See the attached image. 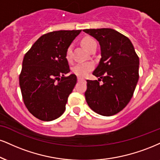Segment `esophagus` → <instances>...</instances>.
Returning a JSON list of instances; mask_svg holds the SVG:
<instances>
[{
    "mask_svg": "<svg viewBox=\"0 0 160 160\" xmlns=\"http://www.w3.org/2000/svg\"><path fill=\"white\" fill-rule=\"evenodd\" d=\"M78 80L79 82H80V81H84L83 79H82V78H78Z\"/></svg>",
    "mask_w": 160,
    "mask_h": 160,
    "instance_id": "esophagus-1",
    "label": "esophagus"
}]
</instances>
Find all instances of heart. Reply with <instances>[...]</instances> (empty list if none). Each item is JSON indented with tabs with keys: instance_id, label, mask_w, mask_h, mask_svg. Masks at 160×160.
Wrapping results in <instances>:
<instances>
[{
	"instance_id": "b5f03b06",
	"label": "heart",
	"mask_w": 160,
	"mask_h": 160,
	"mask_svg": "<svg viewBox=\"0 0 160 160\" xmlns=\"http://www.w3.org/2000/svg\"><path fill=\"white\" fill-rule=\"evenodd\" d=\"M81 44L88 51L92 48L93 46L97 45L95 40L93 38L90 37V36H86L81 40ZM72 47L70 45L67 48L66 52H65V58L68 61H71L72 59ZM94 68V65L92 62H82L78 63L73 68L72 71L75 74L78 75V77L80 78H84L88 73L92 71Z\"/></svg>"
}]
</instances>
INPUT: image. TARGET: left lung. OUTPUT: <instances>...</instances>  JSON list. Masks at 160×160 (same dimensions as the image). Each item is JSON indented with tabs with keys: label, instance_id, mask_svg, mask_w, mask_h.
<instances>
[{
	"label": "left lung",
	"instance_id": "8db88e82",
	"mask_svg": "<svg viewBox=\"0 0 160 160\" xmlns=\"http://www.w3.org/2000/svg\"><path fill=\"white\" fill-rule=\"evenodd\" d=\"M83 31L98 40L101 54L92 73L98 80H86V102L98 114L111 116L122 111L132 98L138 80L139 59L130 40L113 29Z\"/></svg>",
	"mask_w": 160,
	"mask_h": 160
}]
</instances>
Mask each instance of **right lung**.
Masks as SVG:
<instances>
[{"label": "right lung", "mask_w": 160, "mask_h": 160, "mask_svg": "<svg viewBox=\"0 0 160 160\" xmlns=\"http://www.w3.org/2000/svg\"><path fill=\"white\" fill-rule=\"evenodd\" d=\"M81 30H59L38 38L25 54L19 85L26 107L39 120L50 122L64 113L77 83L65 52Z\"/></svg>", "instance_id": "add662e5"}]
</instances>
